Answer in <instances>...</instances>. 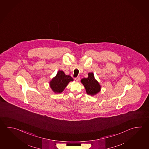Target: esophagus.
Wrapping results in <instances>:
<instances>
[{"label": "esophagus", "instance_id": "esophagus-1", "mask_svg": "<svg viewBox=\"0 0 149 149\" xmlns=\"http://www.w3.org/2000/svg\"><path fill=\"white\" fill-rule=\"evenodd\" d=\"M75 79L76 81H79L80 80V77H77L76 78H75Z\"/></svg>", "mask_w": 149, "mask_h": 149}]
</instances>
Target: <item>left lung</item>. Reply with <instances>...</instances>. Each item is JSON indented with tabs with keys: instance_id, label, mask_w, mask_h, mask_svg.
Masks as SVG:
<instances>
[{
	"instance_id": "1",
	"label": "left lung",
	"mask_w": 149,
	"mask_h": 149,
	"mask_svg": "<svg viewBox=\"0 0 149 149\" xmlns=\"http://www.w3.org/2000/svg\"><path fill=\"white\" fill-rule=\"evenodd\" d=\"M88 75L87 78L81 79V83L84 86L88 95H94L100 91L101 86L96 80L93 73H88Z\"/></svg>"
}]
</instances>
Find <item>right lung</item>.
I'll list each match as a JSON object with an SVG mask.
<instances>
[{
	"instance_id": "right-lung-1",
	"label": "right lung",
	"mask_w": 149,
	"mask_h": 149,
	"mask_svg": "<svg viewBox=\"0 0 149 149\" xmlns=\"http://www.w3.org/2000/svg\"><path fill=\"white\" fill-rule=\"evenodd\" d=\"M73 81L71 76L65 75L63 70H59L56 76L49 82V85L54 93H61L67 86L68 83Z\"/></svg>"
}]
</instances>
